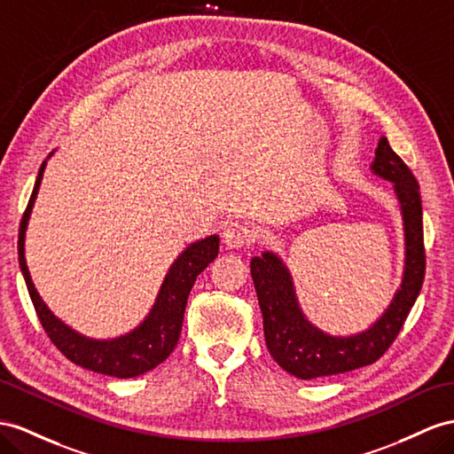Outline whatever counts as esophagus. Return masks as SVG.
<instances>
[{"instance_id": "34e87169", "label": "esophagus", "mask_w": 454, "mask_h": 454, "mask_svg": "<svg viewBox=\"0 0 454 454\" xmlns=\"http://www.w3.org/2000/svg\"><path fill=\"white\" fill-rule=\"evenodd\" d=\"M223 238H224L226 247L238 249V247H243V246H249L251 238H253V230L247 224L234 223V224H230L224 230V236Z\"/></svg>"}]
</instances>
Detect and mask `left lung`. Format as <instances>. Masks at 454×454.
Returning <instances> with one entry per match:
<instances>
[{
	"label": "left lung",
	"instance_id": "1",
	"mask_svg": "<svg viewBox=\"0 0 454 454\" xmlns=\"http://www.w3.org/2000/svg\"><path fill=\"white\" fill-rule=\"evenodd\" d=\"M376 176L393 182L404 226V272L401 287L386 312L372 326L353 335H330L310 324L299 307L292 274L272 251L251 259L266 347L289 374L299 380L343 374L368 366L387 351L420 294L426 274L420 185L383 136L372 162Z\"/></svg>",
	"mask_w": 454,
	"mask_h": 454
}]
</instances>
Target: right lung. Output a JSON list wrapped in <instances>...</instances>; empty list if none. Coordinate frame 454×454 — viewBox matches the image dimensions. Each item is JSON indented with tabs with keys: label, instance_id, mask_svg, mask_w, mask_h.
I'll list each match as a JSON object with an SVG mask.
<instances>
[{
	"label": "right lung",
	"instance_id": "right-lung-1",
	"mask_svg": "<svg viewBox=\"0 0 454 454\" xmlns=\"http://www.w3.org/2000/svg\"><path fill=\"white\" fill-rule=\"evenodd\" d=\"M43 168L45 160L40 167L36 184H34L30 201L19 228V264L42 326L53 345L78 366L114 378H136L139 374H145V372L159 366L162 360H167L174 347H176L188 295L195 284V278L216 259L218 236H208L195 241L190 247H185L184 253H180V257L172 262L168 274L165 276L153 309L149 310V315L137 328L114 340H90L86 335L68 328L48 309L38 295L36 287H34L27 266L25 236L32 207L43 178Z\"/></svg>",
	"mask_w": 454,
	"mask_h": 454
}]
</instances>
